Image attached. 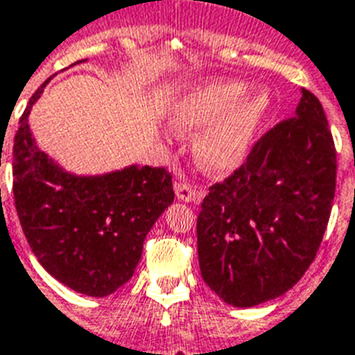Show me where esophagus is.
I'll return each instance as SVG.
<instances>
[{"mask_svg":"<svg viewBox=\"0 0 355 355\" xmlns=\"http://www.w3.org/2000/svg\"><path fill=\"white\" fill-rule=\"evenodd\" d=\"M175 193H177V198L178 200H184V202H198L202 200V196L204 193L200 189H196L195 186L187 182H177L175 184Z\"/></svg>","mask_w":355,"mask_h":355,"instance_id":"obj_1","label":"esophagus"}]
</instances>
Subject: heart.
<instances>
[{
	"instance_id": "1",
	"label": "heart",
	"mask_w": 355,
	"mask_h": 355,
	"mask_svg": "<svg viewBox=\"0 0 355 355\" xmlns=\"http://www.w3.org/2000/svg\"><path fill=\"white\" fill-rule=\"evenodd\" d=\"M238 81H218L195 88L171 112V124L182 133L205 128L195 141L196 160L213 173L233 169L245 159L258 128L269 112V95H247Z\"/></svg>"
}]
</instances>
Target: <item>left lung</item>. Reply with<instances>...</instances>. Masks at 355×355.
<instances>
[{
	"label": "left lung",
	"instance_id": "1",
	"mask_svg": "<svg viewBox=\"0 0 355 355\" xmlns=\"http://www.w3.org/2000/svg\"><path fill=\"white\" fill-rule=\"evenodd\" d=\"M336 169L323 106L303 88L296 115L263 133L202 202L198 261L211 291L229 305L254 306L293 288L323 240Z\"/></svg>",
	"mask_w": 355,
	"mask_h": 355
}]
</instances>
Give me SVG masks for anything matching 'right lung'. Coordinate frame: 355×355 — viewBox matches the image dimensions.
I'll return each instance as SVG.
<instances>
[{"mask_svg":"<svg viewBox=\"0 0 355 355\" xmlns=\"http://www.w3.org/2000/svg\"><path fill=\"white\" fill-rule=\"evenodd\" d=\"M49 81L32 95L14 137L17 216L32 252L53 278L76 293L104 297L133 276L146 234L175 198L171 173L151 166L101 177L62 171L35 146L28 126L32 104Z\"/></svg>","mask_w":355,"mask_h":355,"instance_id":"obj_1","label":"right lung"}]
</instances>
